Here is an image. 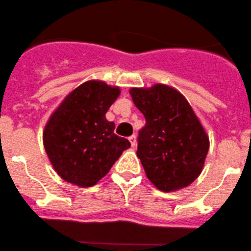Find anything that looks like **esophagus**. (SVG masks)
Segmentation results:
<instances>
[{
    "label": "esophagus",
    "instance_id": "obj_1",
    "mask_svg": "<svg viewBox=\"0 0 251 251\" xmlns=\"http://www.w3.org/2000/svg\"><path fill=\"white\" fill-rule=\"evenodd\" d=\"M129 142L131 143V146H132V148H135V146H136V143H137V139H136V136H135V135L130 136V137H129Z\"/></svg>",
    "mask_w": 251,
    "mask_h": 251
}]
</instances>
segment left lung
Returning <instances> with one entry per match:
<instances>
[{"label":"left lung","instance_id":"left-lung-1","mask_svg":"<svg viewBox=\"0 0 251 251\" xmlns=\"http://www.w3.org/2000/svg\"><path fill=\"white\" fill-rule=\"evenodd\" d=\"M129 93L146 120L137 148L146 176L165 193L188 187L203 171L210 148L209 136L190 103L165 84L132 87Z\"/></svg>","mask_w":251,"mask_h":251}]
</instances>
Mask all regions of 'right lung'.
<instances>
[{
    "instance_id": "1",
    "label": "right lung",
    "mask_w": 251,
    "mask_h": 251,
    "mask_svg": "<svg viewBox=\"0 0 251 251\" xmlns=\"http://www.w3.org/2000/svg\"><path fill=\"white\" fill-rule=\"evenodd\" d=\"M120 87L87 80L64 98L50 115L42 141L54 171L64 181L87 188L108 173L128 139L114 133L106 113L120 96Z\"/></svg>"
}]
</instances>
